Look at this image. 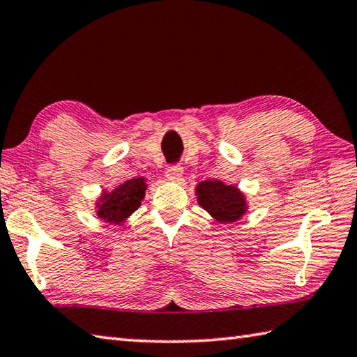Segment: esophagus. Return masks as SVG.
Wrapping results in <instances>:
<instances>
[{"label": "esophagus", "mask_w": 357, "mask_h": 357, "mask_svg": "<svg viewBox=\"0 0 357 357\" xmlns=\"http://www.w3.org/2000/svg\"><path fill=\"white\" fill-rule=\"evenodd\" d=\"M183 173H184V168L183 167H181L179 164H173V165H170L165 170V176L168 179H172V181H176L181 176H183Z\"/></svg>", "instance_id": "1"}]
</instances>
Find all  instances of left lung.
Returning a JSON list of instances; mask_svg holds the SVG:
<instances>
[{
	"mask_svg": "<svg viewBox=\"0 0 357 357\" xmlns=\"http://www.w3.org/2000/svg\"><path fill=\"white\" fill-rule=\"evenodd\" d=\"M197 193L199 206L218 222H236L246 211L242 193L220 181H204L197 187Z\"/></svg>",
	"mask_w": 357,
	"mask_h": 357,
	"instance_id": "obj_1",
	"label": "left lung"
}]
</instances>
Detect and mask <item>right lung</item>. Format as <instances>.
<instances>
[{
	"label": "right lung",
	"mask_w": 357,
	"mask_h": 357,
	"mask_svg": "<svg viewBox=\"0 0 357 357\" xmlns=\"http://www.w3.org/2000/svg\"><path fill=\"white\" fill-rule=\"evenodd\" d=\"M145 189L146 184L144 183V178L126 181L111 195L102 197L101 204L98 206V215L105 218L107 223H123L134 211H137L142 198L145 197Z\"/></svg>",
	"instance_id": "obj_1"
}]
</instances>
